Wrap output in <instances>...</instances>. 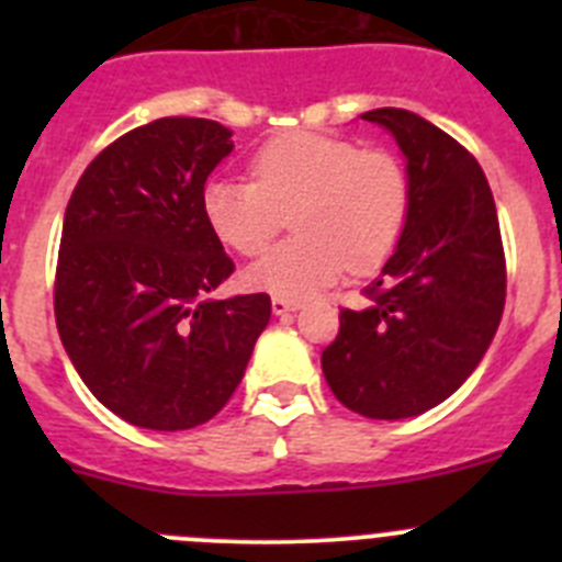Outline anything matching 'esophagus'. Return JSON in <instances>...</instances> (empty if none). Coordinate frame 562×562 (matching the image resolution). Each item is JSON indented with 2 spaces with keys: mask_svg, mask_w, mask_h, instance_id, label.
<instances>
[{
  "mask_svg": "<svg viewBox=\"0 0 562 562\" xmlns=\"http://www.w3.org/2000/svg\"><path fill=\"white\" fill-rule=\"evenodd\" d=\"M297 301H290V297H272V315H290V312L297 310Z\"/></svg>",
  "mask_w": 562,
  "mask_h": 562,
  "instance_id": "obj_1",
  "label": "esophagus"
}]
</instances>
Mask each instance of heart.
Listing matches in <instances>:
<instances>
[{
    "mask_svg": "<svg viewBox=\"0 0 562 562\" xmlns=\"http://www.w3.org/2000/svg\"><path fill=\"white\" fill-rule=\"evenodd\" d=\"M250 180H211L202 213L211 231L241 256H256L292 211V231L247 267V284L304 301L346 272H369L394 252L408 222L405 168L389 151L317 132H286L252 154Z\"/></svg>",
    "mask_w": 562,
    "mask_h": 562,
    "instance_id": "b5f03b06",
    "label": "heart"
}]
</instances>
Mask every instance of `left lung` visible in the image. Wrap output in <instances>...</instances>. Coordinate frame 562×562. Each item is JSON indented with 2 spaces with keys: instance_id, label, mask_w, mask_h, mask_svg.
Instances as JSON below:
<instances>
[{
  "instance_id": "1",
  "label": "left lung",
  "mask_w": 562,
  "mask_h": 562,
  "mask_svg": "<svg viewBox=\"0 0 562 562\" xmlns=\"http://www.w3.org/2000/svg\"><path fill=\"white\" fill-rule=\"evenodd\" d=\"M400 146L408 222L362 310H340L321 366L331 394L369 419H408L473 374L501 324L506 267L493 191L464 146L408 109H371Z\"/></svg>"
}]
</instances>
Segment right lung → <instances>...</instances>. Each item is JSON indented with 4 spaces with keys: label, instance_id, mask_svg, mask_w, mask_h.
<instances>
[{
    "label": "right lung",
    "instance_id": "right-lung-1",
    "mask_svg": "<svg viewBox=\"0 0 562 562\" xmlns=\"http://www.w3.org/2000/svg\"><path fill=\"white\" fill-rule=\"evenodd\" d=\"M231 128L160 117L89 162L64 213L56 324L69 360L112 414L148 430L213 419L270 324V295L205 297L233 272L202 213Z\"/></svg>",
    "mask_w": 562,
    "mask_h": 562
}]
</instances>
